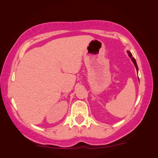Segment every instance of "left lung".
Segmentation results:
<instances>
[{"instance_id":"8db88e82","label":"left lung","mask_w":158,"mask_h":158,"mask_svg":"<svg viewBox=\"0 0 158 158\" xmlns=\"http://www.w3.org/2000/svg\"><path fill=\"white\" fill-rule=\"evenodd\" d=\"M128 56H130V58H131V60H132V61H133V62H134V64H135L136 68H137V70H138V67H137V62H136L135 59L133 57V56H132V54H131V52H130L129 51H128Z\"/></svg>"}]
</instances>
